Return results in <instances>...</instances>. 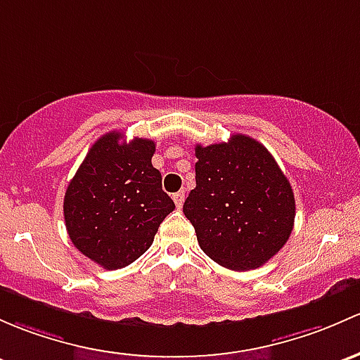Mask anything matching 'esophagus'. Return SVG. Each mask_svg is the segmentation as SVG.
<instances>
[{"instance_id": "34e87169", "label": "esophagus", "mask_w": 360, "mask_h": 360, "mask_svg": "<svg viewBox=\"0 0 360 360\" xmlns=\"http://www.w3.org/2000/svg\"><path fill=\"white\" fill-rule=\"evenodd\" d=\"M172 198H174V203H176L177 209H181V207H183V203H184V193H183V191L174 193Z\"/></svg>"}]
</instances>
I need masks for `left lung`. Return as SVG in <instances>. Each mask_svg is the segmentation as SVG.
Returning a JSON list of instances; mask_svg holds the SVG:
<instances>
[{"instance_id": "1", "label": "left lung", "mask_w": 360, "mask_h": 360, "mask_svg": "<svg viewBox=\"0 0 360 360\" xmlns=\"http://www.w3.org/2000/svg\"><path fill=\"white\" fill-rule=\"evenodd\" d=\"M196 188L183 205L200 248L231 271L264 266L288 241L295 222L290 181L257 139L195 146Z\"/></svg>"}]
</instances>
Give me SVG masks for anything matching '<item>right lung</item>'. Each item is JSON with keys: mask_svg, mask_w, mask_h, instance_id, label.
I'll return each instance as SVG.
<instances>
[{"mask_svg": "<svg viewBox=\"0 0 360 360\" xmlns=\"http://www.w3.org/2000/svg\"><path fill=\"white\" fill-rule=\"evenodd\" d=\"M155 143L107 132L91 146L63 198L74 247L107 271L122 269L153 243L158 226L176 209L151 165Z\"/></svg>", "mask_w": 360, "mask_h": 360, "instance_id": "1", "label": "right lung"}]
</instances>
